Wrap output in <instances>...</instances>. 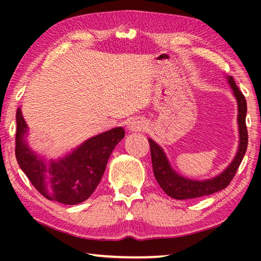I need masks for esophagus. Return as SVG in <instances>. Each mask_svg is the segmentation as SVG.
<instances>
[{"mask_svg": "<svg viewBox=\"0 0 261 261\" xmlns=\"http://www.w3.org/2000/svg\"><path fill=\"white\" fill-rule=\"evenodd\" d=\"M127 129L132 132H137V131H144L146 129V122L144 120H140V118H134L129 122L127 124Z\"/></svg>", "mask_w": 261, "mask_h": 261, "instance_id": "1", "label": "esophagus"}]
</instances>
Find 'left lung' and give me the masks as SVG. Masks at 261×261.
I'll return each instance as SVG.
<instances>
[{"label": "left lung", "mask_w": 261, "mask_h": 261, "mask_svg": "<svg viewBox=\"0 0 261 261\" xmlns=\"http://www.w3.org/2000/svg\"><path fill=\"white\" fill-rule=\"evenodd\" d=\"M228 84L231 87L232 94L237 101V123H238V134H240V141H238V148L235 158L229 163L228 167L222 173L214 176L213 178L208 179H192L184 177L179 175L173 167L166 155L160 145H158L153 139L148 138L149 146H151V156L153 173L155 176L156 182L160 188L168 196L174 199H192V198H199L202 196L215 193L221 190L226 189L231 179L235 176L236 171L240 167L243 158L245 155L247 147V130L245 124L246 117V100L242 94L240 88L237 87L232 77H227Z\"/></svg>", "instance_id": "obj_1"}]
</instances>
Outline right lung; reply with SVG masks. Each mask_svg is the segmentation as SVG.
Masks as SVG:
<instances>
[{
	"mask_svg": "<svg viewBox=\"0 0 261 261\" xmlns=\"http://www.w3.org/2000/svg\"><path fill=\"white\" fill-rule=\"evenodd\" d=\"M16 159L33 187L43 197L65 205H77L91 197L105 173L110 154L124 138L121 126L96 135L59 159L46 160L28 143L29 126L16 113Z\"/></svg>",
	"mask_w": 261,
	"mask_h": 261,
	"instance_id": "obj_1",
	"label": "right lung"
}]
</instances>
